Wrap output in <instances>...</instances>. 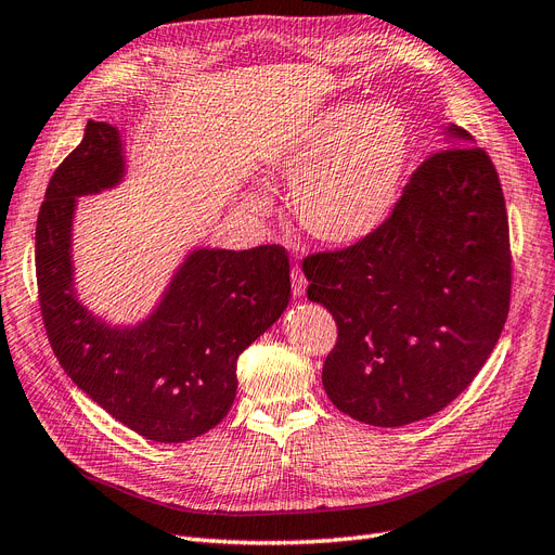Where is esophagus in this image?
<instances>
[{"instance_id": "esophagus-1", "label": "esophagus", "mask_w": 555, "mask_h": 555, "mask_svg": "<svg viewBox=\"0 0 555 555\" xmlns=\"http://www.w3.org/2000/svg\"><path fill=\"white\" fill-rule=\"evenodd\" d=\"M291 279H293V295H295V297H301V295L306 293V276L301 274L299 267H295Z\"/></svg>"}]
</instances>
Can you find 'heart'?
<instances>
[{
    "mask_svg": "<svg viewBox=\"0 0 555 555\" xmlns=\"http://www.w3.org/2000/svg\"><path fill=\"white\" fill-rule=\"evenodd\" d=\"M412 155V130L388 102L340 100L326 105L267 153L262 171L291 184V208L301 229L326 246H354L393 215ZM256 215L270 198L244 196Z\"/></svg>",
    "mask_w": 555,
    "mask_h": 555,
    "instance_id": "b5f03b06",
    "label": "heart"
}]
</instances>
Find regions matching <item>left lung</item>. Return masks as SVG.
<instances>
[{
  "instance_id": "8db88e82",
  "label": "left lung",
  "mask_w": 555,
  "mask_h": 555,
  "mask_svg": "<svg viewBox=\"0 0 555 555\" xmlns=\"http://www.w3.org/2000/svg\"><path fill=\"white\" fill-rule=\"evenodd\" d=\"M409 180L361 244L304 260L309 299L338 324L322 384L343 414L400 427L441 412L494 352L509 309V233L499 173L466 130Z\"/></svg>"
}]
</instances>
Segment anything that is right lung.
Listing matches in <instances>:
<instances>
[{
    "mask_svg": "<svg viewBox=\"0 0 555 555\" xmlns=\"http://www.w3.org/2000/svg\"><path fill=\"white\" fill-rule=\"evenodd\" d=\"M126 180L120 130L89 120L38 212L40 311L54 357L77 388L137 435L182 443L229 414L240 354L288 309L291 262L276 244L246 251L194 246L149 315L112 324L79 299L73 231L77 198Z\"/></svg>",
    "mask_w": 555,
    "mask_h": 555,
    "instance_id": "add662e5",
    "label": "right lung"
}]
</instances>
